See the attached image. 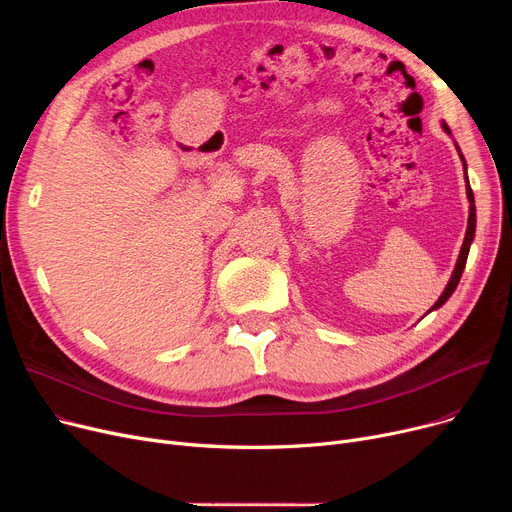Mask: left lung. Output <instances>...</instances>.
Returning a JSON list of instances; mask_svg holds the SVG:
<instances>
[{"label":"left lung","mask_w":512,"mask_h":512,"mask_svg":"<svg viewBox=\"0 0 512 512\" xmlns=\"http://www.w3.org/2000/svg\"><path fill=\"white\" fill-rule=\"evenodd\" d=\"M442 128L450 134V128L442 122ZM456 145V143H454ZM456 149H459V145H456ZM459 157H461V161H463V170H465V182H467V199H469V220H467V232H465V240H463V247H461V253H459V259H456V265H454V272H452V276H450V280H448V284H446V288H444V292L440 294V299L434 303V307L429 309L427 313H432V311H436V309H440L450 297H452V292L456 290V286H459V282H461V276H463V270H465V263H467V257H469V249H471V242H473V238H475V197H473V191H471V184H469V178H467V164H465V157H463V153H461V149H459Z\"/></svg>","instance_id":"1"}]
</instances>
